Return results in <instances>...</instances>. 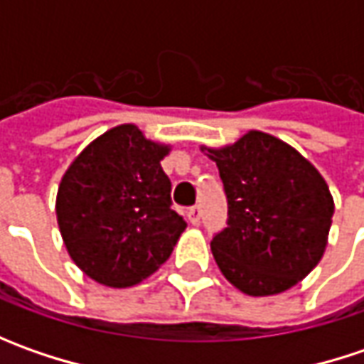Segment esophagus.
<instances>
[{
  "label": "esophagus",
  "instance_id": "obj_1",
  "mask_svg": "<svg viewBox=\"0 0 364 364\" xmlns=\"http://www.w3.org/2000/svg\"><path fill=\"white\" fill-rule=\"evenodd\" d=\"M186 217L192 225H200V206H190L186 210Z\"/></svg>",
  "mask_w": 364,
  "mask_h": 364
}]
</instances>
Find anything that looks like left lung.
Masks as SVG:
<instances>
[{
	"label": "left lung",
	"mask_w": 364,
	"mask_h": 364,
	"mask_svg": "<svg viewBox=\"0 0 364 364\" xmlns=\"http://www.w3.org/2000/svg\"><path fill=\"white\" fill-rule=\"evenodd\" d=\"M217 161L229 218L210 249L220 273L247 296H275L320 263L334 200L328 184L296 147L263 132L206 147Z\"/></svg>",
	"instance_id": "1"
}]
</instances>
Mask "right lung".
Returning a JSON list of instances; mask_svg holds the SVG:
<instances>
[{"label": "right lung", "instance_id": "obj_1", "mask_svg": "<svg viewBox=\"0 0 364 364\" xmlns=\"http://www.w3.org/2000/svg\"><path fill=\"white\" fill-rule=\"evenodd\" d=\"M170 149L123 123L92 139L64 172L58 229L70 259L95 282L135 286L172 255L186 220L172 210L161 170Z\"/></svg>", "mask_w": 364, "mask_h": 364}]
</instances>
